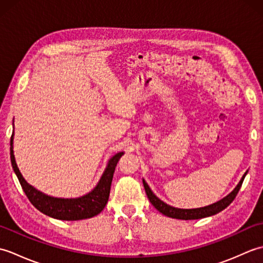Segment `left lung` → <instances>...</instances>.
<instances>
[{
	"mask_svg": "<svg viewBox=\"0 0 263 263\" xmlns=\"http://www.w3.org/2000/svg\"><path fill=\"white\" fill-rule=\"evenodd\" d=\"M248 174V172H245V174L243 175L242 180L239 181V183L237 184V186L233 190V191L225 197L224 199H221L218 202L203 206V208H197V209H178V208H174V206L168 205L167 203L163 202L160 199H158L156 195L153 193L152 190L148 186V184L146 183V181L143 180V186L144 190H146L147 197L149 199L150 202L157 209L161 214L171 217V218H176V219H183V220H191V219H200V218H204V217H209L212 215H216L218 212H220L221 210H224L225 208H227L230 205L233 200L235 199V197L237 195L239 189L242 186V183L244 181L245 175Z\"/></svg>",
	"mask_w": 263,
	"mask_h": 263,
	"instance_id": "8db88e82",
	"label": "left lung"
}]
</instances>
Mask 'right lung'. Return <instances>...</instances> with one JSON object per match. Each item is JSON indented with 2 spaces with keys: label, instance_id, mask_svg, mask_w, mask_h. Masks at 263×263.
I'll return each mask as SVG.
<instances>
[{
  "label": "right lung",
  "instance_id": "right-lung-1",
  "mask_svg": "<svg viewBox=\"0 0 263 263\" xmlns=\"http://www.w3.org/2000/svg\"><path fill=\"white\" fill-rule=\"evenodd\" d=\"M12 143L13 135L11 136L10 141V157L13 171L16 177H18L21 187L26 193L27 198L29 199L33 206L43 212V214L61 220H80L96 216L105 208L109 198L110 184L111 180H113L115 167L123 156V153L116 154L108 161V165L106 167L102 178H100L97 186L91 192L77 199H60L48 197V195L37 191L35 187H32L25 181L18 166L15 164Z\"/></svg>",
  "mask_w": 263,
  "mask_h": 263
}]
</instances>
